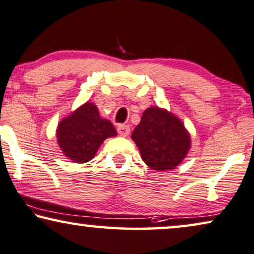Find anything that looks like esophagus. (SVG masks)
<instances>
[{
  "label": "esophagus",
  "mask_w": 254,
  "mask_h": 254,
  "mask_svg": "<svg viewBox=\"0 0 254 254\" xmlns=\"http://www.w3.org/2000/svg\"><path fill=\"white\" fill-rule=\"evenodd\" d=\"M117 131H119V133L122 135V137H127V135L130 133V127L126 126V124H120V126L117 127Z\"/></svg>",
  "instance_id": "esophagus-1"
}]
</instances>
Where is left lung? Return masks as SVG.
<instances>
[{"instance_id": "1", "label": "left lung", "mask_w": 254, "mask_h": 254, "mask_svg": "<svg viewBox=\"0 0 254 254\" xmlns=\"http://www.w3.org/2000/svg\"><path fill=\"white\" fill-rule=\"evenodd\" d=\"M141 159L153 170L175 169L187 156L191 138L182 121L166 109H146L131 134Z\"/></svg>"}]
</instances>
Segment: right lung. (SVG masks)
<instances>
[{
  "mask_svg": "<svg viewBox=\"0 0 254 254\" xmlns=\"http://www.w3.org/2000/svg\"><path fill=\"white\" fill-rule=\"evenodd\" d=\"M113 123L101 119L94 103L86 102L59 123L57 144L72 162L84 163L94 158L103 140L115 137Z\"/></svg>",
  "mask_w": 254,
  "mask_h": 254,
  "instance_id": "right-lung-1",
  "label": "right lung"
}]
</instances>
